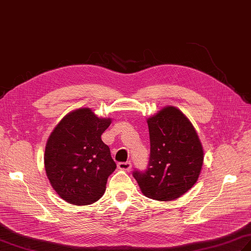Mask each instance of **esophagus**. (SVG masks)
Returning <instances> with one entry per match:
<instances>
[{
    "instance_id": "1",
    "label": "esophagus",
    "mask_w": 251,
    "mask_h": 251,
    "mask_svg": "<svg viewBox=\"0 0 251 251\" xmlns=\"http://www.w3.org/2000/svg\"><path fill=\"white\" fill-rule=\"evenodd\" d=\"M117 167H119L121 170H126V172H128V170H130V168H131V163L130 162L119 163Z\"/></svg>"
}]
</instances>
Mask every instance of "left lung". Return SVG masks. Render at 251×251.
<instances>
[{"label":"left lung","mask_w":251,"mask_h":251,"mask_svg":"<svg viewBox=\"0 0 251 251\" xmlns=\"http://www.w3.org/2000/svg\"><path fill=\"white\" fill-rule=\"evenodd\" d=\"M151 154L145 173L134 177L143 195L170 201L193 186L200 177L204 150L193 124L178 108L167 105L147 120Z\"/></svg>","instance_id":"1"}]
</instances>
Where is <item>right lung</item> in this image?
Masks as SVG:
<instances>
[{
    "label": "right lung",
    "mask_w": 251,
    "mask_h": 251,
    "mask_svg": "<svg viewBox=\"0 0 251 251\" xmlns=\"http://www.w3.org/2000/svg\"><path fill=\"white\" fill-rule=\"evenodd\" d=\"M110 117H99L89 108L71 111L58 123L46 142L44 165L52 189L76 206L97 201L116 168L101 135Z\"/></svg>",
    "instance_id": "obj_1"
}]
</instances>
